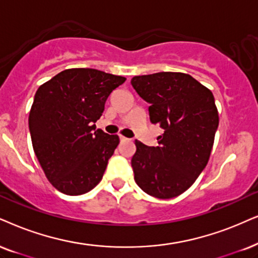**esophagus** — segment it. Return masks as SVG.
Masks as SVG:
<instances>
[{"instance_id": "esophagus-1", "label": "esophagus", "mask_w": 258, "mask_h": 258, "mask_svg": "<svg viewBox=\"0 0 258 258\" xmlns=\"http://www.w3.org/2000/svg\"><path fill=\"white\" fill-rule=\"evenodd\" d=\"M128 138H126V137H123V136H120V142L121 143H125V142H128Z\"/></svg>"}]
</instances>
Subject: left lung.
Returning a JSON list of instances; mask_svg holds the SVG:
<instances>
[{
  "mask_svg": "<svg viewBox=\"0 0 258 258\" xmlns=\"http://www.w3.org/2000/svg\"><path fill=\"white\" fill-rule=\"evenodd\" d=\"M131 84L150 103V121L164 131L158 136V146L135 142V181L151 197H178L197 181L210 159L219 125L213 94L183 73L135 76Z\"/></svg>",
  "mask_w": 258,
  "mask_h": 258,
  "instance_id": "8db88e82",
  "label": "left lung"
}]
</instances>
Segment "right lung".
<instances>
[{"label":"right lung","instance_id":"right-lung-1","mask_svg":"<svg viewBox=\"0 0 258 258\" xmlns=\"http://www.w3.org/2000/svg\"><path fill=\"white\" fill-rule=\"evenodd\" d=\"M126 78L95 69H67L41 84L29 112V132L50 183L67 195L99 184L119 136L95 130L109 94Z\"/></svg>","mask_w":258,"mask_h":258}]
</instances>
